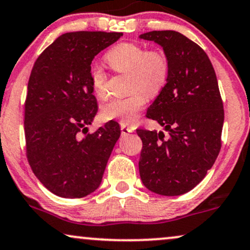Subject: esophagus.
Returning <instances> with one entry per match:
<instances>
[{
  "mask_svg": "<svg viewBox=\"0 0 250 250\" xmlns=\"http://www.w3.org/2000/svg\"><path fill=\"white\" fill-rule=\"evenodd\" d=\"M120 130H122V134H127L133 131V127L127 126V124H124V123H120Z\"/></svg>",
  "mask_w": 250,
  "mask_h": 250,
  "instance_id": "34e87169",
  "label": "esophagus"
}]
</instances>
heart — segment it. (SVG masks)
Here are the masks:
<instances>
[{
	"instance_id": "1",
	"label": "heart",
	"mask_w": 250,
	"mask_h": 250,
	"mask_svg": "<svg viewBox=\"0 0 250 250\" xmlns=\"http://www.w3.org/2000/svg\"><path fill=\"white\" fill-rule=\"evenodd\" d=\"M104 60L113 72L127 75L130 95L112 98L102 106V116L106 120H119L131 124L146 105L147 100L158 97L167 87L170 76V61L166 52L148 48L132 42H123L111 47ZM90 87L100 100L107 97V75L100 66L89 70Z\"/></svg>"
}]
</instances>
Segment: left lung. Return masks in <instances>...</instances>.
<instances>
[{
	"label": "left lung",
	"mask_w": 250,
	"mask_h": 250,
	"mask_svg": "<svg viewBox=\"0 0 250 250\" xmlns=\"http://www.w3.org/2000/svg\"><path fill=\"white\" fill-rule=\"evenodd\" d=\"M140 38L161 45L170 61L167 87L146 113L168 137L138 128L140 177L159 195H183L205 177L221 148L224 105L217 76L204 50L180 32L152 31Z\"/></svg>",
	"instance_id": "1"
}]
</instances>
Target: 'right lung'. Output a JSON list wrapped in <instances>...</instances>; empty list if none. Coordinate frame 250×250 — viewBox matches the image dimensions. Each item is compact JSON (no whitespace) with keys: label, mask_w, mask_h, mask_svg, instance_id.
Masks as SVG:
<instances>
[{"label":"right lung","mask_w":250,"mask_h":250,"mask_svg":"<svg viewBox=\"0 0 250 250\" xmlns=\"http://www.w3.org/2000/svg\"><path fill=\"white\" fill-rule=\"evenodd\" d=\"M120 32L63 33L36 60L24 104L26 158L33 174L54 195L81 198L100 187L120 135L110 120L94 133L85 126L97 113L89 82L95 55Z\"/></svg>","instance_id":"1"}]
</instances>
